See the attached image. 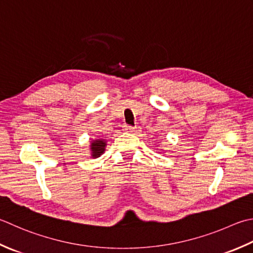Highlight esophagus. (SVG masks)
I'll list each match as a JSON object with an SVG mask.
<instances>
[{
	"label": "esophagus",
	"mask_w": 253,
	"mask_h": 253,
	"mask_svg": "<svg viewBox=\"0 0 253 253\" xmlns=\"http://www.w3.org/2000/svg\"><path fill=\"white\" fill-rule=\"evenodd\" d=\"M136 129V127L133 126H130V125H125L124 126V130H125L126 132H133Z\"/></svg>",
	"instance_id": "1"
}]
</instances>
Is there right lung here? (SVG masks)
I'll return each instance as SVG.
<instances>
[{"label": "right lung", "mask_w": 253, "mask_h": 253, "mask_svg": "<svg viewBox=\"0 0 253 253\" xmlns=\"http://www.w3.org/2000/svg\"><path fill=\"white\" fill-rule=\"evenodd\" d=\"M105 146L106 142L103 139H97L94 140L93 143L91 145V149H92V157L93 158H97L100 157L102 153L105 150Z\"/></svg>", "instance_id": "1"}]
</instances>
